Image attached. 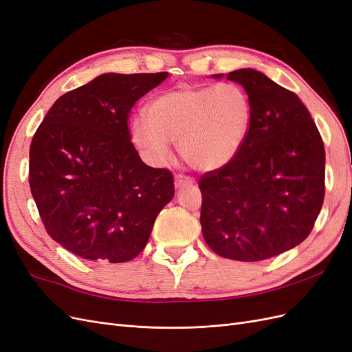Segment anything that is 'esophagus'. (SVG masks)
Returning <instances> with one entry per match:
<instances>
[{
	"label": "esophagus",
	"mask_w": 352,
	"mask_h": 352,
	"mask_svg": "<svg viewBox=\"0 0 352 352\" xmlns=\"http://www.w3.org/2000/svg\"><path fill=\"white\" fill-rule=\"evenodd\" d=\"M194 185V179L189 177V176H185V175H177L176 179H175V186L176 188H185V186H190Z\"/></svg>",
	"instance_id": "1"
}]
</instances>
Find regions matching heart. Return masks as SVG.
Segmentation results:
<instances>
[{
  "instance_id": "obj_1",
  "label": "heart",
  "mask_w": 352,
  "mask_h": 352,
  "mask_svg": "<svg viewBox=\"0 0 352 352\" xmlns=\"http://www.w3.org/2000/svg\"><path fill=\"white\" fill-rule=\"evenodd\" d=\"M251 101L235 83L180 85L148 102L146 117L132 120L135 144L160 163L168 142H177L185 162L198 170L230 163L242 148L251 124Z\"/></svg>"
}]
</instances>
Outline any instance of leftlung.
Listing matches in <instances>:
<instances>
[{
	"label": "left lung",
	"instance_id": "8db88e82",
	"mask_svg": "<svg viewBox=\"0 0 352 352\" xmlns=\"http://www.w3.org/2000/svg\"><path fill=\"white\" fill-rule=\"evenodd\" d=\"M226 78L247 91L252 116L236 157L199 177L202 236L220 257L261 261L313 230L324 199V145L296 94L254 69Z\"/></svg>",
	"mask_w": 352,
	"mask_h": 352
}]
</instances>
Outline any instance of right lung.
Masks as SVG:
<instances>
[{"instance_id": "add662e5", "label": "right lung", "mask_w": 352, "mask_h": 352, "mask_svg": "<svg viewBox=\"0 0 352 352\" xmlns=\"http://www.w3.org/2000/svg\"><path fill=\"white\" fill-rule=\"evenodd\" d=\"M167 76L101 74L61 95L34 135L29 185L41 220L82 258H135L175 195L172 172L142 162L127 126L135 102Z\"/></svg>"}]
</instances>
